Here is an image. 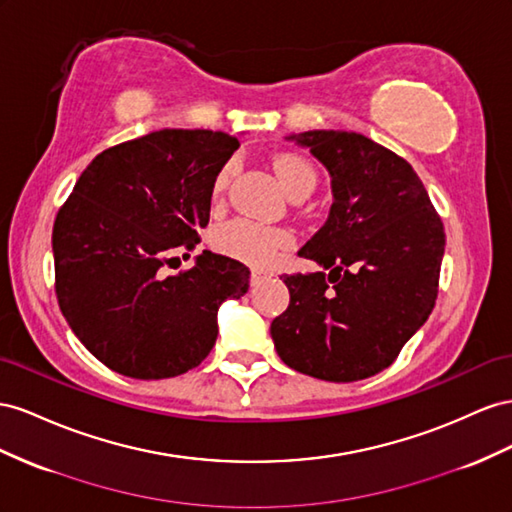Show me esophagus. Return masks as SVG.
Masks as SVG:
<instances>
[{
	"label": "esophagus",
	"instance_id": "obj_1",
	"mask_svg": "<svg viewBox=\"0 0 512 512\" xmlns=\"http://www.w3.org/2000/svg\"><path fill=\"white\" fill-rule=\"evenodd\" d=\"M267 278H269V273H265V271H260V269H252V275H250V280H252V286L260 284L262 280H267Z\"/></svg>",
	"mask_w": 512,
	"mask_h": 512
}]
</instances>
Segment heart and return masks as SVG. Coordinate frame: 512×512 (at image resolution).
<instances>
[{"instance_id":"heart-1","label":"heart","mask_w":512,"mask_h":512,"mask_svg":"<svg viewBox=\"0 0 512 512\" xmlns=\"http://www.w3.org/2000/svg\"><path fill=\"white\" fill-rule=\"evenodd\" d=\"M273 170L282 189L290 198L297 196H310L316 185V172L312 165L297 155H278L273 159ZM230 178V168H224L217 174L213 191L219 196L226 189ZM290 237L286 230L280 228H265L247 219H234L224 226H219L213 234V243L222 254L237 258L250 265H267L278 254L280 247L288 245Z\"/></svg>"}]
</instances>
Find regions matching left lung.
<instances>
[{
  "instance_id": "obj_1",
  "label": "left lung",
  "mask_w": 512,
  "mask_h": 512,
  "mask_svg": "<svg viewBox=\"0 0 512 512\" xmlns=\"http://www.w3.org/2000/svg\"><path fill=\"white\" fill-rule=\"evenodd\" d=\"M286 140L325 165L334 204L299 250L321 271L284 275L290 303L271 323L273 344L303 375L336 383L372 377L435 306L444 224L411 165L370 137L306 131Z\"/></svg>"
}]
</instances>
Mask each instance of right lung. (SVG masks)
I'll return each mask as SVG.
<instances>
[{"instance_id":"1","label":"right lung","mask_w":512,"mask_h":512,"mask_svg":"<svg viewBox=\"0 0 512 512\" xmlns=\"http://www.w3.org/2000/svg\"><path fill=\"white\" fill-rule=\"evenodd\" d=\"M239 140L161 129L96 155L53 224L55 293L81 344L124 377L170 379L196 368L217 340V312L250 288L243 262L191 250L211 213L213 183Z\"/></svg>"}]
</instances>
